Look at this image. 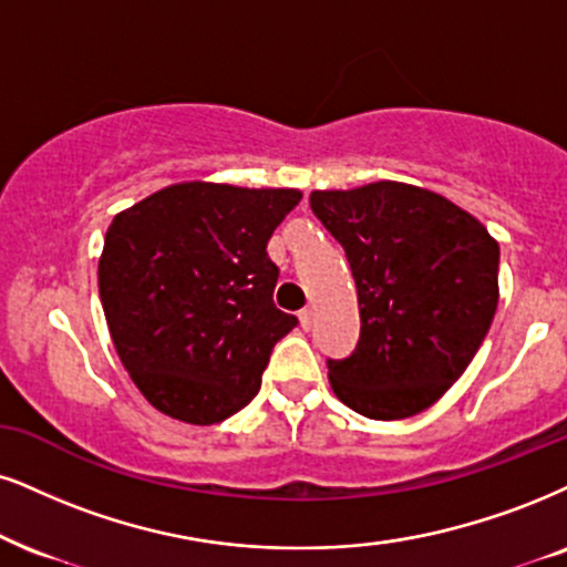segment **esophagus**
<instances>
[{"label": "esophagus", "mask_w": 567, "mask_h": 567, "mask_svg": "<svg viewBox=\"0 0 567 567\" xmlns=\"http://www.w3.org/2000/svg\"><path fill=\"white\" fill-rule=\"evenodd\" d=\"M299 323H302L305 331L312 326V310H310V307H305V310L299 312Z\"/></svg>", "instance_id": "obj_1"}]
</instances>
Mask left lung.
<instances>
[{
	"instance_id": "1",
	"label": "left lung",
	"mask_w": 567,
	"mask_h": 567,
	"mask_svg": "<svg viewBox=\"0 0 567 567\" xmlns=\"http://www.w3.org/2000/svg\"><path fill=\"white\" fill-rule=\"evenodd\" d=\"M310 207L358 284V344L326 362L333 394L373 421L431 408L497 312V241L450 199L396 181L312 192Z\"/></svg>"
}]
</instances>
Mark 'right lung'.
<instances>
[{"label": "right lung", "mask_w": 567, "mask_h": 567, "mask_svg": "<svg viewBox=\"0 0 567 567\" xmlns=\"http://www.w3.org/2000/svg\"><path fill=\"white\" fill-rule=\"evenodd\" d=\"M297 188L176 184L115 215L100 297L138 391L165 415L213 425L260 391L272 347L299 320L272 305V230Z\"/></svg>", "instance_id": "right-lung-1"}]
</instances>
